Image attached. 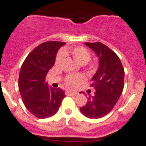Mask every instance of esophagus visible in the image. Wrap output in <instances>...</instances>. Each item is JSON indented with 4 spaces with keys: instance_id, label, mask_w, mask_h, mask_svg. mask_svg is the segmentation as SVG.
Instances as JSON below:
<instances>
[{
    "instance_id": "34e87169",
    "label": "esophagus",
    "mask_w": 146,
    "mask_h": 146,
    "mask_svg": "<svg viewBox=\"0 0 146 146\" xmlns=\"http://www.w3.org/2000/svg\"><path fill=\"white\" fill-rule=\"evenodd\" d=\"M66 94L68 95V96H74V95H76V94H77L76 92H72V91H66Z\"/></svg>"
}]
</instances>
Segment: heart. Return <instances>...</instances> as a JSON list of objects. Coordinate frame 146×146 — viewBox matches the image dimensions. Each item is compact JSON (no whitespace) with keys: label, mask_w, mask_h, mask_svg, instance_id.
Masks as SVG:
<instances>
[{"label":"heart","mask_w":146,"mask_h":146,"mask_svg":"<svg viewBox=\"0 0 146 146\" xmlns=\"http://www.w3.org/2000/svg\"><path fill=\"white\" fill-rule=\"evenodd\" d=\"M70 53L77 62L81 64H85L91 60V55L88 49L84 47H67L62 50V52H59L56 55L55 60V65L59 66L62 64L64 58V54ZM94 64L91 67H94ZM83 80L82 75L80 74H67L64 78V84L66 87L70 88H75L79 86L80 83Z\"/></svg>","instance_id":"heart-1"}]
</instances>
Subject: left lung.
I'll use <instances>...</instances> for the list:
<instances>
[{
    "label": "left lung",
    "instance_id": "left-lung-1",
    "mask_svg": "<svg viewBox=\"0 0 146 146\" xmlns=\"http://www.w3.org/2000/svg\"><path fill=\"white\" fill-rule=\"evenodd\" d=\"M86 44L96 52L99 66L91 80V86L96 91L80 110L89 118H100L113 109L123 92L124 69L118 55L108 46L99 42Z\"/></svg>",
    "mask_w": 146,
    "mask_h": 146
}]
</instances>
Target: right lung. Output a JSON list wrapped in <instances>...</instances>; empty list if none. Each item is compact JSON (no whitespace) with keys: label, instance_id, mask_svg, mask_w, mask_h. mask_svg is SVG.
I'll return each instance as SVG.
<instances>
[{"label":"right lung","instance_id":"right-lung-1","mask_svg":"<svg viewBox=\"0 0 146 146\" xmlns=\"http://www.w3.org/2000/svg\"><path fill=\"white\" fill-rule=\"evenodd\" d=\"M65 44L55 41L41 44L28 54L20 69L18 87L22 99L28 111L38 118L55 115L66 96L60 88H49L45 80L58 50Z\"/></svg>","mask_w":146,"mask_h":146}]
</instances>
